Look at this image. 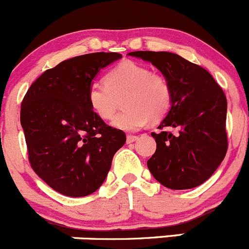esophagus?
<instances>
[{
	"mask_svg": "<svg viewBox=\"0 0 249 249\" xmlns=\"http://www.w3.org/2000/svg\"><path fill=\"white\" fill-rule=\"evenodd\" d=\"M137 139H138L137 135H132V134L127 135V142H128V144H130V142H135V140H137Z\"/></svg>",
	"mask_w": 249,
	"mask_h": 249,
	"instance_id": "1",
	"label": "esophagus"
}]
</instances>
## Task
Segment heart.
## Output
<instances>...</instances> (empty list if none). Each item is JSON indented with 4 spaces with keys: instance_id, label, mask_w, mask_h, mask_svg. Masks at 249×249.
<instances>
[{
    "instance_id": "heart-1",
    "label": "heart",
    "mask_w": 249,
    "mask_h": 249,
    "mask_svg": "<svg viewBox=\"0 0 249 249\" xmlns=\"http://www.w3.org/2000/svg\"><path fill=\"white\" fill-rule=\"evenodd\" d=\"M121 98L124 110L115 119L114 125L135 130L149 121H161L168 114L173 92L163 73L125 60L105 75L104 83H93L87 92L90 109L104 121L114 119Z\"/></svg>"
}]
</instances>
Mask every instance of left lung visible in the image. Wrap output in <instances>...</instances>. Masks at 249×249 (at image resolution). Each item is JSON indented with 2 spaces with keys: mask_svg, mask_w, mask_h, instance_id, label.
<instances>
[{
  "mask_svg": "<svg viewBox=\"0 0 249 249\" xmlns=\"http://www.w3.org/2000/svg\"><path fill=\"white\" fill-rule=\"evenodd\" d=\"M156 66L172 86L173 100L166 119L152 132L156 151L147 167L159 183L173 190L201 185L228 151V102L220 86L202 66L169 52L128 53ZM176 127L177 133L167 131Z\"/></svg>",
  "mask_w": 249,
  "mask_h": 249,
  "instance_id": "8db88e82",
  "label": "left lung"
}]
</instances>
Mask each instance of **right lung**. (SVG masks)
<instances>
[{"instance_id": "add662e5", "label": "right lung", "mask_w": 249, "mask_h": 249, "mask_svg": "<svg viewBox=\"0 0 249 249\" xmlns=\"http://www.w3.org/2000/svg\"><path fill=\"white\" fill-rule=\"evenodd\" d=\"M120 53H90L48 69L30 86L20 109L29 162L53 190L70 197L100 188L124 130L107 125L90 109L87 92L100 69Z\"/></svg>"}]
</instances>
